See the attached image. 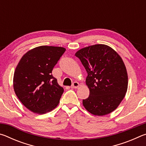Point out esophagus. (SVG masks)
Listing matches in <instances>:
<instances>
[{
    "label": "esophagus",
    "mask_w": 146,
    "mask_h": 146,
    "mask_svg": "<svg viewBox=\"0 0 146 146\" xmlns=\"http://www.w3.org/2000/svg\"><path fill=\"white\" fill-rule=\"evenodd\" d=\"M79 84H78V82H74L73 83V84H72V86H71V88H78V87H79Z\"/></svg>",
    "instance_id": "obj_1"
}]
</instances>
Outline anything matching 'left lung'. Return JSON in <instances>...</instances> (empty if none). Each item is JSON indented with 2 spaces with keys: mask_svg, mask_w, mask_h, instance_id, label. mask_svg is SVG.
I'll list each match as a JSON object with an SVG mask.
<instances>
[{
  "mask_svg": "<svg viewBox=\"0 0 146 146\" xmlns=\"http://www.w3.org/2000/svg\"><path fill=\"white\" fill-rule=\"evenodd\" d=\"M75 56L88 73L86 84L90 96L83 100V106L94 115L111 113L122 102L127 90V73L122 58L105 44L86 47Z\"/></svg>",
  "mask_w": 146,
  "mask_h": 146,
  "instance_id": "8db88e82",
  "label": "left lung"
}]
</instances>
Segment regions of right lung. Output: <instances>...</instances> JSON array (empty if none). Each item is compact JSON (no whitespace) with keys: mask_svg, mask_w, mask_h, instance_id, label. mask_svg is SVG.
Returning a JSON list of instances; mask_svg holds the SVG:
<instances>
[{"mask_svg":"<svg viewBox=\"0 0 146 146\" xmlns=\"http://www.w3.org/2000/svg\"><path fill=\"white\" fill-rule=\"evenodd\" d=\"M66 49L42 46L23 56L13 76L15 93L23 104L35 113L44 114L58 106L64 89L52 71Z\"/></svg>","mask_w":146,"mask_h":146,"instance_id":"obj_1","label":"right lung"}]
</instances>
